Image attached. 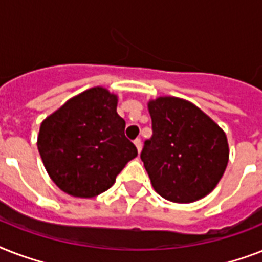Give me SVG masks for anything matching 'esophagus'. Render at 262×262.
Returning a JSON list of instances; mask_svg holds the SVG:
<instances>
[{"instance_id":"1","label":"esophagus","mask_w":262,"mask_h":262,"mask_svg":"<svg viewBox=\"0 0 262 262\" xmlns=\"http://www.w3.org/2000/svg\"><path fill=\"white\" fill-rule=\"evenodd\" d=\"M135 145H136V148H137V152H141V140L140 139H136L135 140Z\"/></svg>"}]
</instances>
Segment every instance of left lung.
Segmentation results:
<instances>
[{
    "mask_svg": "<svg viewBox=\"0 0 262 262\" xmlns=\"http://www.w3.org/2000/svg\"><path fill=\"white\" fill-rule=\"evenodd\" d=\"M152 139L141 160L163 199L190 204L208 195L223 177L230 156L226 132L186 99H149Z\"/></svg>",
    "mask_w": 262,
    "mask_h": 262,
    "instance_id": "1",
    "label": "left lung"
}]
</instances>
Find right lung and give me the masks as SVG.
<instances>
[{
    "label": "right lung",
    "instance_id": "obj_1",
    "mask_svg": "<svg viewBox=\"0 0 262 262\" xmlns=\"http://www.w3.org/2000/svg\"><path fill=\"white\" fill-rule=\"evenodd\" d=\"M118 96L94 87L63 103L40 123L38 149L47 174L69 195L92 199L115 182L137 149L125 137Z\"/></svg>",
    "mask_w": 262,
    "mask_h": 262
}]
</instances>
